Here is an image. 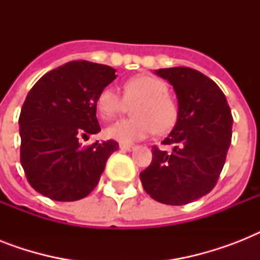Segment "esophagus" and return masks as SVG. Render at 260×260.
Wrapping results in <instances>:
<instances>
[{"instance_id": "1", "label": "esophagus", "mask_w": 260, "mask_h": 260, "mask_svg": "<svg viewBox=\"0 0 260 260\" xmlns=\"http://www.w3.org/2000/svg\"><path fill=\"white\" fill-rule=\"evenodd\" d=\"M120 148L124 151H132L135 150V146H132V144H125V143H120Z\"/></svg>"}]
</instances>
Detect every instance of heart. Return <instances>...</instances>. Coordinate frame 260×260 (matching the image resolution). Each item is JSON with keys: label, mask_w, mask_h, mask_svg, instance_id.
I'll return each mask as SVG.
<instances>
[{"label": "heart", "mask_w": 260, "mask_h": 260, "mask_svg": "<svg viewBox=\"0 0 260 260\" xmlns=\"http://www.w3.org/2000/svg\"><path fill=\"white\" fill-rule=\"evenodd\" d=\"M132 108L134 117L116 122L106 129L109 138L118 142H135L173 128L177 120V106L169 97V86L151 75H136L124 83V95L113 86H106L97 97L102 118L113 120Z\"/></svg>", "instance_id": "obj_1"}]
</instances>
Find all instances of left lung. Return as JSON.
<instances>
[{
  "label": "left lung",
  "instance_id": "left-lung-1",
  "mask_svg": "<svg viewBox=\"0 0 260 260\" xmlns=\"http://www.w3.org/2000/svg\"><path fill=\"white\" fill-rule=\"evenodd\" d=\"M173 85L178 118L162 142L173 151L152 147V162L140 173L142 185L155 201L185 205L205 196L218 181L232 139V113L220 87L189 67L159 69Z\"/></svg>",
  "mask_w": 260,
  "mask_h": 260
}]
</instances>
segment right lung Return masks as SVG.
<instances>
[{
  "label": "right lung",
  "mask_w": 260,
  "mask_h": 260,
  "mask_svg": "<svg viewBox=\"0 0 260 260\" xmlns=\"http://www.w3.org/2000/svg\"><path fill=\"white\" fill-rule=\"evenodd\" d=\"M105 64L74 60L48 71L22 104L20 162L29 185L55 201H77L97 186L106 160L118 148L108 140L82 147L101 131L97 97L116 79Z\"/></svg>",
  "instance_id": "1"
}]
</instances>
